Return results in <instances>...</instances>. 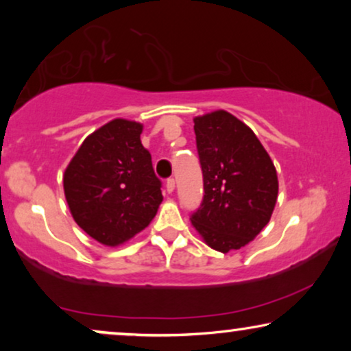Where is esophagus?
<instances>
[{
	"mask_svg": "<svg viewBox=\"0 0 351 351\" xmlns=\"http://www.w3.org/2000/svg\"><path fill=\"white\" fill-rule=\"evenodd\" d=\"M166 189H167V191H169V193H172V191L176 190V180L172 179V177H171V179L166 180Z\"/></svg>",
	"mask_w": 351,
	"mask_h": 351,
	"instance_id": "1",
	"label": "esophagus"
}]
</instances>
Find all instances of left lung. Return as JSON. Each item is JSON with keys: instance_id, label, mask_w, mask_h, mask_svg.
Instances as JSON below:
<instances>
[{"instance_id": "left-lung-1", "label": "left lung", "mask_w": 351, "mask_h": 351, "mask_svg": "<svg viewBox=\"0 0 351 351\" xmlns=\"http://www.w3.org/2000/svg\"><path fill=\"white\" fill-rule=\"evenodd\" d=\"M204 196L191 225L219 252L241 249L270 222L278 176L252 129L225 110L195 119Z\"/></svg>"}]
</instances>
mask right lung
Listing matches in <instances>:
<instances>
[{
	"mask_svg": "<svg viewBox=\"0 0 351 351\" xmlns=\"http://www.w3.org/2000/svg\"><path fill=\"white\" fill-rule=\"evenodd\" d=\"M141 123L117 118L84 138L64 174L75 222L105 246H119L147 228L162 195Z\"/></svg>",
	"mask_w": 351,
	"mask_h": 351,
	"instance_id": "right-lung-1",
	"label": "right lung"
}]
</instances>
